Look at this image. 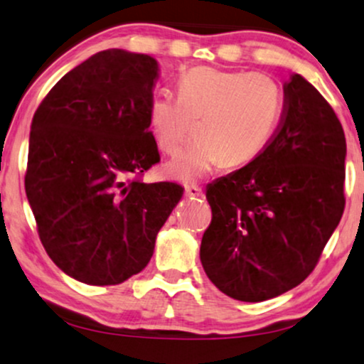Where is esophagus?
Segmentation results:
<instances>
[{
	"mask_svg": "<svg viewBox=\"0 0 364 364\" xmlns=\"http://www.w3.org/2000/svg\"><path fill=\"white\" fill-rule=\"evenodd\" d=\"M186 196L191 197V199H199V197H204V192L199 186H187Z\"/></svg>",
	"mask_w": 364,
	"mask_h": 364,
	"instance_id": "34e87169",
	"label": "esophagus"
}]
</instances>
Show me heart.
I'll return each instance as SVG.
<instances>
[{
	"mask_svg": "<svg viewBox=\"0 0 364 364\" xmlns=\"http://www.w3.org/2000/svg\"><path fill=\"white\" fill-rule=\"evenodd\" d=\"M178 96L160 94L148 109L156 146L177 155L165 167L173 181L194 183L210 170L250 164L264 150L284 109V91L259 73H226L196 67L178 79Z\"/></svg>",
	"mask_w": 364,
	"mask_h": 364,
	"instance_id": "b5f03b06",
	"label": "heart"
}]
</instances>
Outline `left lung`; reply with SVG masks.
I'll return each instance as SVG.
<instances>
[{
	"label": "left lung",
	"mask_w": 364,
	"mask_h": 364,
	"mask_svg": "<svg viewBox=\"0 0 364 364\" xmlns=\"http://www.w3.org/2000/svg\"><path fill=\"white\" fill-rule=\"evenodd\" d=\"M346 138L302 75L284 84L277 132L257 159L210 183L200 243L205 275L223 294L262 302L311 275L343 216Z\"/></svg>",
	"instance_id": "1"
}]
</instances>
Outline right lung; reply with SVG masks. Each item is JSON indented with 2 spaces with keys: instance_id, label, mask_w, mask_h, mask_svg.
I'll use <instances>...</instances> for the list:
<instances>
[{
  "instance_id": "1",
  "label": "right lung",
  "mask_w": 364,
  "mask_h": 364,
  "mask_svg": "<svg viewBox=\"0 0 364 364\" xmlns=\"http://www.w3.org/2000/svg\"><path fill=\"white\" fill-rule=\"evenodd\" d=\"M159 64L109 48L74 67L31 119L25 191L45 251L87 285H118L150 262L155 240L183 194L145 183L159 164L148 109Z\"/></svg>"
}]
</instances>
